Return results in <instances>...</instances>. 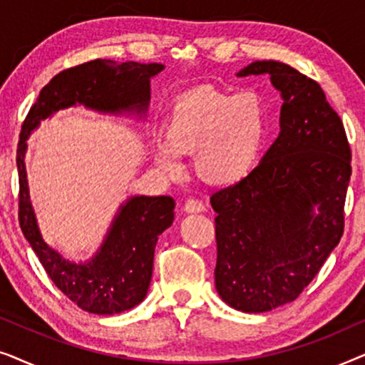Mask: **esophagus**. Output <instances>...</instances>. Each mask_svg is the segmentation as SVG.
<instances>
[{"label":"esophagus","mask_w":365,"mask_h":365,"mask_svg":"<svg viewBox=\"0 0 365 365\" xmlns=\"http://www.w3.org/2000/svg\"><path fill=\"white\" fill-rule=\"evenodd\" d=\"M204 209H206V206L199 199H187L186 204H184V211L186 212H202Z\"/></svg>","instance_id":"1"}]
</instances>
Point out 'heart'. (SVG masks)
Masks as SVG:
<instances>
[{
  "label": "heart",
  "instance_id": "b5f03b06",
  "mask_svg": "<svg viewBox=\"0 0 365 365\" xmlns=\"http://www.w3.org/2000/svg\"><path fill=\"white\" fill-rule=\"evenodd\" d=\"M266 129V106L256 93L199 89L171 108L154 161L178 176L182 171L179 156L194 153V169L202 181L232 186L256 168Z\"/></svg>",
  "mask_w": 365,
  "mask_h": 365
}]
</instances>
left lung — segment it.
<instances>
[{
	"label": "left lung",
	"instance_id": "1",
	"mask_svg": "<svg viewBox=\"0 0 365 365\" xmlns=\"http://www.w3.org/2000/svg\"><path fill=\"white\" fill-rule=\"evenodd\" d=\"M269 74L281 91V133L244 181L211 196L219 296L242 312L292 302L344 232L351 146L322 88L279 61H254L239 78Z\"/></svg>",
	"mask_w": 365,
	"mask_h": 365
}]
</instances>
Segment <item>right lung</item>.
<instances>
[{
    "label": "right lung",
    "mask_w": 365,
    "mask_h": 365,
    "mask_svg": "<svg viewBox=\"0 0 365 365\" xmlns=\"http://www.w3.org/2000/svg\"><path fill=\"white\" fill-rule=\"evenodd\" d=\"M164 69L159 63H116L94 59L64 69L41 89L19 134L16 166L19 176V226L44 271L64 296L91 314L113 316L146 297L153 276L159 234L174 221L169 196H133L119 207L108 236L86 262H74L49 247L39 232L26 179V139L43 119L76 104L98 113L146 114L151 78Z\"/></svg>",
    "instance_id": "obj_1"
}]
</instances>
